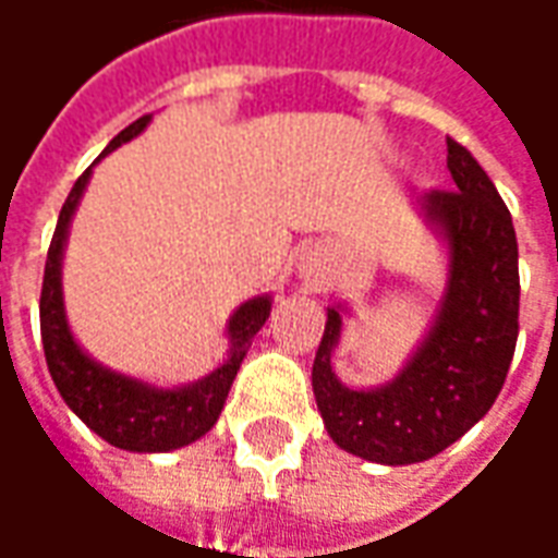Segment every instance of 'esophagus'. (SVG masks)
<instances>
[{
  "instance_id": "esophagus-1",
  "label": "esophagus",
  "mask_w": 558,
  "mask_h": 558,
  "mask_svg": "<svg viewBox=\"0 0 558 558\" xmlns=\"http://www.w3.org/2000/svg\"><path fill=\"white\" fill-rule=\"evenodd\" d=\"M306 279H318V272L313 270V267H310V270H306Z\"/></svg>"
}]
</instances>
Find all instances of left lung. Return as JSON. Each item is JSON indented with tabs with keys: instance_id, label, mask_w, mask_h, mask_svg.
Listing matches in <instances>:
<instances>
[{
	"instance_id": "left-lung-1",
	"label": "left lung",
	"mask_w": 558,
	"mask_h": 558,
	"mask_svg": "<svg viewBox=\"0 0 558 558\" xmlns=\"http://www.w3.org/2000/svg\"><path fill=\"white\" fill-rule=\"evenodd\" d=\"M456 191L422 194L449 245V286L434 328L389 386L352 391L330 371L340 310H328L313 361L318 413L333 444L376 464L425 462L471 432L505 386L520 333L517 230L474 155L447 140Z\"/></svg>"
}]
</instances>
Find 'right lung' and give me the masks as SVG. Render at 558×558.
Here are the masks:
<instances>
[{"mask_svg": "<svg viewBox=\"0 0 558 558\" xmlns=\"http://www.w3.org/2000/svg\"><path fill=\"white\" fill-rule=\"evenodd\" d=\"M148 121L151 118L145 114L126 130H121L99 157L114 151L121 142L140 136ZM90 169L94 167L84 169L78 182L72 184L66 203L60 209V218H57L48 260H45L38 316H41V345H45L48 371H51L57 391L69 403V410L90 432L99 434L102 440H109L111 447L130 449V452H167V449L187 447V444H194L209 432L221 416L228 391L233 386V376H236L242 359H245V349H248L252 337L264 328V322L270 316V298L245 301L233 313L228 325V361L209 376H203L194 386L155 389V386H145L140 379L114 374L109 367L96 364L94 359H87L66 325L60 260H63L69 221H72L75 206H78L81 194H84V184L90 179Z\"/></svg>", "mask_w": 558, "mask_h": 558, "instance_id": "1", "label": "right lung"}]
</instances>
